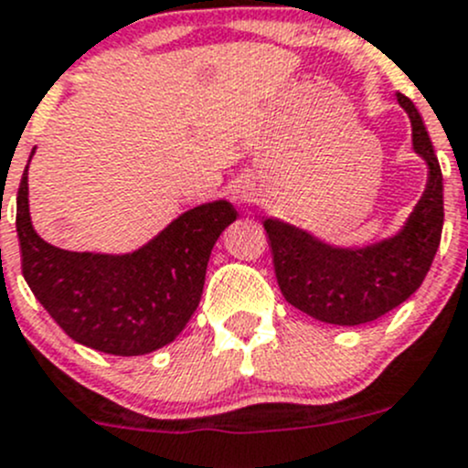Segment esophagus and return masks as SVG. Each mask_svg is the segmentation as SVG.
<instances>
[{
  "label": "esophagus",
  "mask_w": 468,
  "mask_h": 468,
  "mask_svg": "<svg viewBox=\"0 0 468 468\" xmlns=\"http://www.w3.org/2000/svg\"><path fill=\"white\" fill-rule=\"evenodd\" d=\"M234 200L245 202V200H248V191H245V189H236L234 191Z\"/></svg>",
  "instance_id": "obj_1"
}]
</instances>
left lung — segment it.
I'll list each match as a JSON object with an SVG mask.
<instances>
[{
    "label": "left lung",
    "instance_id": "8db88e82",
    "mask_svg": "<svg viewBox=\"0 0 468 468\" xmlns=\"http://www.w3.org/2000/svg\"><path fill=\"white\" fill-rule=\"evenodd\" d=\"M412 123V146L428 164L421 200L392 239L367 248H335L295 225L263 220L277 283L288 304L326 324L378 320L408 300L431 270L444 228V185L432 142L417 108L397 94Z\"/></svg>",
    "mask_w": 468,
    "mask_h": 468
}]
</instances>
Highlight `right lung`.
<instances>
[{"instance_id": "obj_1", "label": "right lung", "mask_w": 468, "mask_h": 468, "mask_svg": "<svg viewBox=\"0 0 468 468\" xmlns=\"http://www.w3.org/2000/svg\"><path fill=\"white\" fill-rule=\"evenodd\" d=\"M236 216L228 200L207 202L133 254L69 252L33 229L27 166L16 218L22 274L71 340L112 356L151 354L176 340L191 320L211 248Z\"/></svg>"}]
</instances>
